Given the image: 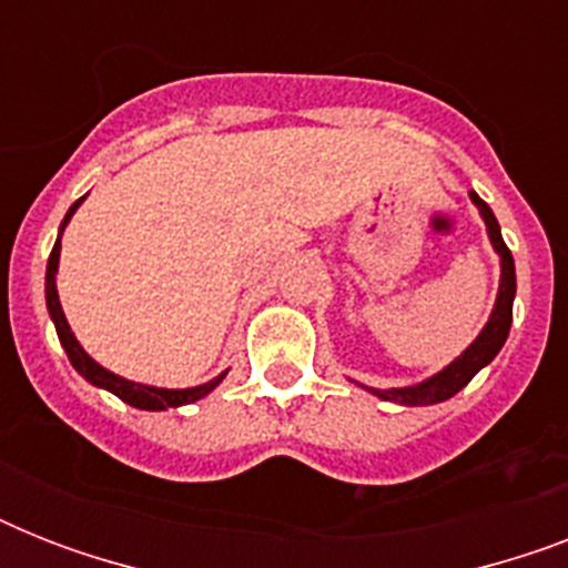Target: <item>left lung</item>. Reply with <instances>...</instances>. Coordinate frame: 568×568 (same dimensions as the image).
<instances>
[{
	"label": "left lung",
	"mask_w": 568,
	"mask_h": 568,
	"mask_svg": "<svg viewBox=\"0 0 568 568\" xmlns=\"http://www.w3.org/2000/svg\"><path fill=\"white\" fill-rule=\"evenodd\" d=\"M471 203L480 209V217L486 223V232H489V241H493L495 253L501 256V285H498V297H495V310L486 321V327L480 329V336L471 342V345L463 351V356H457L448 368H442L439 374H433L430 379L424 383H415V386L406 388H368L372 395H377L379 400H392V404L400 406H430L442 404L454 397L463 386H468V379L475 377L484 365H489L498 356V351L504 347L507 336H510L513 324V297H516V265H513V256L507 244L501 239V226L495 221L493 209L480 200V196L471 191Z\"/></svg>",
	"instance_id": "left-lung-1"
}]
</instances>
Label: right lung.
<instances>
[{
    "label": "right lung",
    "instance_id": "obj_1",
    "mask_svg": "<svg viewBox=\"0 0 568 568\" xmlns=\"http://www.w3.org/2000/svg\"><path fill=\"white\" fill-rule=\"evenodd\" d=\"M82 200H75V203L70 205V212L64 214L61 230H58L55 247H52V253H49V265H47V310H49V318H52V324H55L58 338H61V347H64L67 356H70V363H73L75 372L82 374L88 383H93V386H100V388H109L111 395H118L120 400H126V404L135 406V409H168V406L194 404V400H200V397L209 395V392H212V388L217 386L223 377H226V372L217 374L214 379H209V383H203V386H194V388H155V386L132 383V379L105 372V368H102L100 363H93L91 356L84 354V347L75 342L73 329H70V324H67V318H64V310H61V301H58L55 274H58V256H61V232H64V226L70 223V217H73L75 209L82 205Z\"/></svg>",
    "mask_w": 568,
    "mask_h": 568
}]
</instances>
